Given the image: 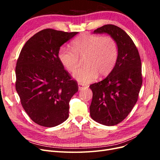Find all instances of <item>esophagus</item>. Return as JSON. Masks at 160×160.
<instances>
[{
    "label": "esophagus",
    "mask_w": 160,
    "mask_h": 160,
    "mask_svg": "<svg viewBox=\"0 0 160 160\" xmlns=\"http://www.w3.org/2000/svg\"><path fill=\"white\" fill-rule=\"evenodd\" d=\"M78 88H79V90H82L85 87L82 85V84H80V83H79V85H78Z\"/></svg>",
    "instance_id": "esophagus-1"
}]
</instances>
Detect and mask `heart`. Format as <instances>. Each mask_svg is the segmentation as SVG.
Listing matches in <instances>:
<instances>
[{"label": "heart", "instance_id": "heart-1", "mask_svg": "<svg viewBox=\"0 0 160 160\" xmlns=\"http://www.w3.org/2000/svg\"><path fill=\"white\" fill-rule=\"evenodd\" d=\"M71 49L61 47L58 51V58L70 72H74L79 66V58H85V66L73 74L81 83L93 81L99 73L101 76L108 75L114 68L118 59L117 42L110 36L81 34L72 42Z\"/></svg>", "mask_w": 160, "mask_h": 160}]
</instances>
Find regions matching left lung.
<instances>
[{
	"instance_id": "left-lung-1",
	"label": "left lung",
	"mask_w": 160,
	"mask_h": 160,
	"mask_svg": "<svg viewBox=\"0 0 160 160\" xmlns=\"http://www.w3.org/2000/svg\"><path fill=\"white\" fill-rule=\"evenodd\" d=\"M95 33H108L117 42L118 56L113 70L89 88L93 99L90 115L95 122L112 126L122 122L136 103L142 85V62L132 38L122 28L105 25Z\"/></svg>"
}]
</instances>
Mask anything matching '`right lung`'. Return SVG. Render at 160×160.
<instances>
[{
    "label": "right lung",
    "instance_id": "obj_1",
    "mask_svg": "<svg viewBox=\"0 0 160 160\" xmlns=\"http://www.w3.org/2000/svg\"><path fill=\"white\" fill-rule=\"evenodd\" d=\"M77 33L43 29L26 42L17 59V92L27 115L41 126H57L69 117V101L79 88L58 51Z\"/></svg>",
    "mask_w": 160,
    "mask_h": 160
}]
</instances>
